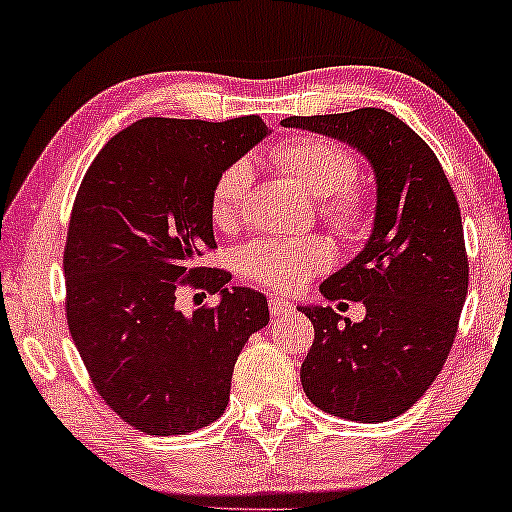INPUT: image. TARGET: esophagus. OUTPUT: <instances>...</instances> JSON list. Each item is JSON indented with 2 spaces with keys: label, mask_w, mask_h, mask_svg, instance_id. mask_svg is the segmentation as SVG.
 <instances>
[{
  "label": "esophagus",
  "mask_w": 512,
  "mask_h": 512,
  "mask_svg": "<svg viewBox=\"0 0 512 512\" xmlns=\"http://www.w3.org/2000/svg\"><path fill=\"white\" fill-rule=\"evenodd\" d=\"M268 304H271V314H273V317H285V314H290L292 309H295V304L285 302L283 297H271V300H268Z\"/></svg>",
  "instance_id": "1"
}]
</instances>
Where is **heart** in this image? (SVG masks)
Instances as JSON below:
<instances>
[{
  "label": "heart",
  "instance_id": "obj_1",
  "mask_svg": "<svg viewBox=\"0 0 512 512\" xmlns=\"http://www.w3.org/2000/svg\"><path fill=\"white\" fill-rule=\"evenodd\" d=\"M273 162L292 181L319 200V212L338 232L355 237L370 217L365 195L350 183L358 179V159L338 142L324 137L285 140L271 152ZM251 186V169L244 162L229 164L217 176L210 198V217L220 229L234 227ZM333 263V249L324 239H256L241 251V271L273 290H297L312 275Z\"/></svg>",
  "mask_w": 512,
  "mask_h": 512
}]
</instances>
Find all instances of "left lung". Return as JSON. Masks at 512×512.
Instances as JSON below:
<instances>
[{
    "instance_id": "8db88e82",
    "label": "left lung",
    "mask_w": 512,
    "mask_h": 512,
    "mask_svg": "<svg viewBox=\"0 0 512 512\" xmlns=\"http://www.w3.org/2000/svg\"><path fill=\"white\" fill-rule=\"evenodd\" d=\"M280 123L358 149L377 181L370 239L319 287L331 302H363L365 319L355 324L331 307H300L314 324L300 370L304 394L348 421H392L440 375L467 300L457 198L433 149L382 108Z\"/></svg>"
}]
</instances>
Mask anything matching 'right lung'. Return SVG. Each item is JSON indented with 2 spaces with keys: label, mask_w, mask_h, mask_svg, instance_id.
Returning a JSON list of instances; mask_svg holds the SVG:
<instances>
[{
  "label": "right lung",
  "mask_w": 512,
  "mask_h": 512,
  "mask_svg": "<svg viewBox=\"0 0 512 512\" xmlns=\"http://www.w3.org/2000/svg\"><path fill=\"white\" fill-rule=\"evenodd\" d=\"M266 135L258 116L142 118L108 140L79 186L65 246L67 324L96 392L135 430L186 435L217 421L241 348L268 324L261 292L198 266L217 246V176ZM183 284L221 302L183 315Z\"/></svg>",
  "instance_id": "right-lung-1"
}]
</instances>
